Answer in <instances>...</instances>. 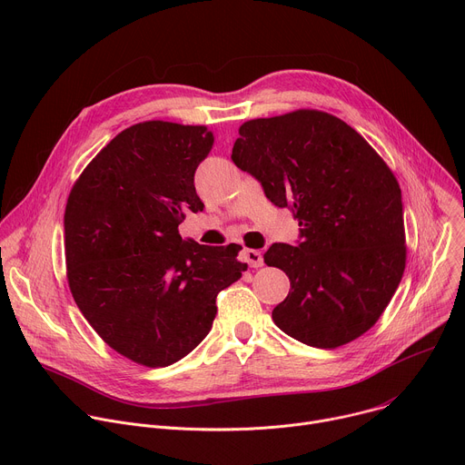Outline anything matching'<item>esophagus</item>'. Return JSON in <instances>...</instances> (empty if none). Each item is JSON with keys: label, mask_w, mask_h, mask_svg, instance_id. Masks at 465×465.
<instances>
[{"label": "esophagus", "mask_w": 465, "mask_h": 465, "mask_svg": "<svg viewBox=\"0 0 465 465\" xmlns=\"http://www.w3.org/2000/svg\"><path fill=\"white\" fill-rule=\"evenodd\" d=\"M240 257H242V261L243 262H247L249 266L252 268H261L262 264H264V259H262V253L261 252H257V249H242V253H240Z\"/></svg>", "instance_id": "obj_1"}]
</instances>
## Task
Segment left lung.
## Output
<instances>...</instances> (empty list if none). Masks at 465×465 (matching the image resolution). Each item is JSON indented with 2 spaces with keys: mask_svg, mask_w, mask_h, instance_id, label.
<instances>
[{
  "mask_svg": "<svg viewBox=\"0 0 465 465\" xmlns=\"http://www.w3.org/2000/svg\"><path fill=\"white\" fill-rule=\"evenodd\" d=\"M232 162L289 206L298 245L272 243L268 266L291 279L272 318L292 339L333 350L369 331L406 268L402 193L363 135L335 115L296 110L238 128Z\"/></svg>",
  "mask_w": 465,
  "mask_h": 465,
  "instance_id": "obj_1",
  "label": "left lung"
}]
</instances>
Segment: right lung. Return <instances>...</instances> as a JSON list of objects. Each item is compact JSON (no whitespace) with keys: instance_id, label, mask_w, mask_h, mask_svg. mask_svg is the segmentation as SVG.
<instances>
[{"instance_id":"right-lung-1","label":"right lung","mask_w":465,"mask_h":465,"mask_svg":"<svg viewBox=\"0 0 465 465\" xmlns=\"http://www.w3.org/2000/svg\"><path fill=\"white\" fill-rule=\"evenodd\" d=\"M213 135L206 126L137 123L84 169L64 208L66 279L100 339L143 367H167L210 331L218 294L247 270L242 245L183 240L193 184Z\"/></svg>"}]
</instances>
